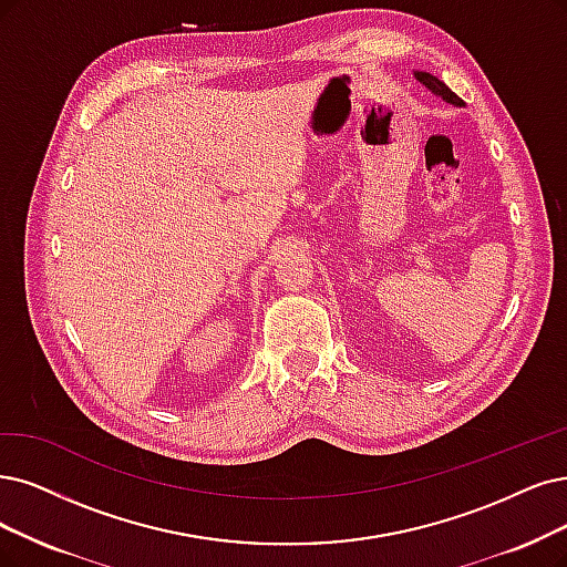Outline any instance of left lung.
I'll return each instance as SVG.
<instances>
[{
    "label": "left lung",
    "instance_id": "obj_1",
    "mask_svg": "<svg viewBox=\"0 0 567 567\" xmlns=\"http://www.w3.org/2000/svg\"><path fill=\"white\" fill-rule=\"evenodd\" d=\"M413 76H415V81H421L423 83V86L432 93V95H436V97H442L444 102H449V104H453V107H465V102L463 100H460L449 86H446V83L444 81H439L436 76H432L430 72H413Z\"/></svg>",
    "mask_w": 567,
    "mask_h": 567
}]
</instances>
